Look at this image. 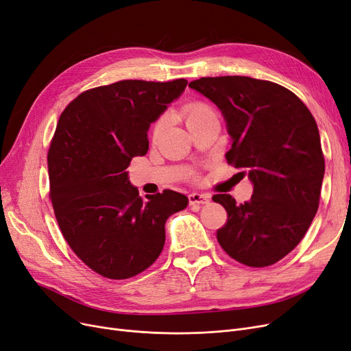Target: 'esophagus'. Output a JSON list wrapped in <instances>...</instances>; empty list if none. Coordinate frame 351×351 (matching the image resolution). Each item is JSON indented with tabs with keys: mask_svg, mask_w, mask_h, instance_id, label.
Here are the masks:
<instances>
[{
	"mask_svg": "<svg viewBox=\"0 0 351 351\" xmlns=\"http://www.w3.org/2000/svg\"><path fill=\"white\" fill-rule=\"evenodd\" d=\"M210 202V197L207 194H202V193H191L189 194V203L190 204H207Z\"/></svg>",
	"mask_w": 351,
	"mask_h": 351,
	"instance_id": "1",
	"label": "esophagus"
}]
</instances>
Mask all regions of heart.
I'll use <instances>...</instances> for the list:
<instances>
[{
	"instance_id": "b5f03b06",
	"label": "heart",
	"mask_w": 351,
	"mask_h": 351,
	"mask_svg": "<svg viewBox=\"0 0 351 351\" xmlns=\"http://www.w3.org/2000/svg\"><path fill=\"white\" fill-rule=\"evenodd\" d=\"M180 117L183 118V121L186 122L187 128L193 127V125L199 123L207 118H212L216 117V112L213 110V108L210 106L208 104L203 102V101H194V102H189L186 104L183 108H181L180 112ZM165 125V119L161 118L157 123L156 127H154V134L158 135Z\"/></svg>"
}]
</instances>
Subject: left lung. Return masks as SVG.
<instances>
[{"instance_id": "obj_1", "label": "left lung", "mask_w": 351, "mask_h": 351, "mask_svg": "<svg viewBox=\"0 0 351 351\" xmlns=\"http://www.w3.org/2000/svg\"><path fill=\"white\" fill-rule=\"evenodd\" d=\"M189 86L219 106L233 139L226 160L254 183L243 204L213 195L228 212L217 242L246 266L274 265L302 241L318 210L326 164L317 122L295 93L269 80L200 77Z\"/></svg>"}]
</instances>
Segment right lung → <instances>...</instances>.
<instances>
[{
	"label": "right lung",
	"mask_w": 351,
	"mask_h": 351,
	"mask_svg": "<svg viewBox=\"0 0 351 351\" xmlns=\"http://www.w3.org/2000/svg\"><path fill=\"white\" fill-rule=\"evenodd\" d=\"M187 86L119 80L70 102L50 143V200L64 241L92 271L128 279L156 262L165 221L186 208L184 194L164 190L139 197L127 168L148 151V128Z\"/></svg>",
	"instance_id": "1"
}]
</instances>
